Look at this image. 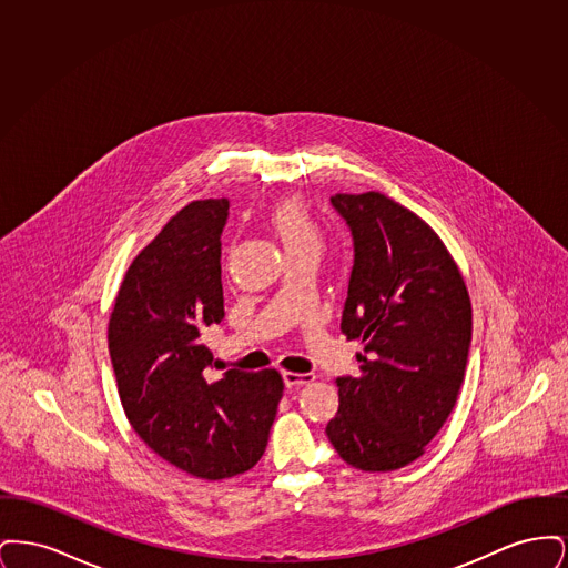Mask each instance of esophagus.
<instances>
[{"label":"esophagus","instance_id":"1","mask_svg":"<svg viewBox=\"0 0 568 568\" xmlns=\"http://www.w3.org/2000/svg\"><path fill=\"white\" fill-rule=\"evenodd\" d=\"M283 381H285L287 387H297V385L313 383L315 375H311V373H292V371H285V373H283Z\"/></svg>","mask_w":568,"mask_h":568}]
</instances>
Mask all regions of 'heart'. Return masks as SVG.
Returning <instances> with one entry per match:
<instances>
[{"instance_id": "obj_1", "label": "heart", "mask_w": 568, "mask_h": 568, "mask_svg": "<svg viewBox=\"0 0 568 568\" xmlns=\"http://www.w3.org/2000/svg\"><path fill=\"white\" fill-rule=\"evenodd\" d=\"M272 230L281 239L287 253L302 251V248H317L322 246V227L311 209L300 197H287L278 202L271 211Z\"/></svg>"}]
</instances>
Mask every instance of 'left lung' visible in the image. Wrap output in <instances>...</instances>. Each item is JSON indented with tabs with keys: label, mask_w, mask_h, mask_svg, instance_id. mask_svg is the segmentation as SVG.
<instances>
[{
	"label": "left lung",
	"mask_w": 568,
	"mask_h": 568,
	"mask_svg": "<svg viewBox=\"0 0 568 568\" xmlns=\"http://www.w3.org/2000/svg\"><path fill=\"white\" fill-rule=\"evenodd\" d=\"M352 227L341 329L362 341L359 375L336 378L338 413L325 434L338 456L389 473L424 456L458 400L473 308L458 264L433 227L392 197L336 193Z\"/></svg>",
	"instance_id": "obj_1"
}]
</instances>
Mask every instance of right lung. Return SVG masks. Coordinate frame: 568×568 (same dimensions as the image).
Returning a JSON list of instances; mask_svg holds the SVG:
<instances>
[{
	"label": "right lung",
	"instance_id": "1",
	"mask_svg": "<svg viewBox=\"0 0 568 568\" xmlns=\"http://www.w3.org/2000/svg\"><path fill=\"white\" fill-rule=\"evenodd\" d=\"M230 202L195 200L135 255L110 313L119 398L138 436L172 466L219 481L253 468L283 398L278 371L211 377L202 343L221 324V232Z\"/></svg>",
	"mask_w": 568,
	"mask_h": 568
}]
</instances>
